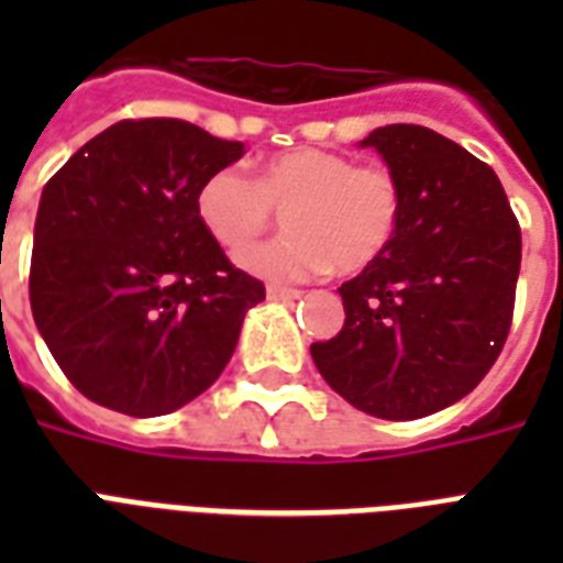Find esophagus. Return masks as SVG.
<instances>
[{
    "label": "esophagus",
    "instance_id": "obj_1",
    "mask_svg": "<svg viewBox=\"0 0 563 563\" xmlns=\"http://www.w3.org/2000/svg\"><path fill=\"white\" fill-rule=\"evenodd\" d=\"M265 295H268V300H295L300 298V289H289V286H277V283H272V286L265 289Z\"/></svg>",
    "mask_w": 563,
    "mask_h": 563
}]
</instances>
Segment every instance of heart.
<instances>
[{
    "label": "heart",
    "mask_w": 563,
    "mask_h": 563,
    "mask_svg": "<svg viewBox=\"0 0 563 563\" xmlns=\"http://www.w3.org/2000/svg\"><path fill=\"white\" fill-rule=\"evenodd\" d=\"M287 212L286 238L245 249L236 263L268 280H307L330 268L362 272L394 245L406 198L388 166L324 148H295L260 166L256 180L239 166L212 172L195 195L203 230L239 251Z\"/></svg>",
    "instance_id": "1"
}]
</instances>
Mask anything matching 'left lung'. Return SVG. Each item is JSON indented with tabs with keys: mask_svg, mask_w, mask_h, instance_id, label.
Returning <instances> with one entry per match:
<instances>
[{
	"mask_svg": "<svg viewBox=\"0 0 563 563\" xmlns=\"http://www.w3.org/2000/svg\"><path fill=\"white\" fill-rule=\"evenodd\" d=\"M400 178L394 245L342 283L344 327L312 360L356 409L385 420L441 411L485 379L511 330L520 224L488 163L423 125L362 140Z\"/></svg>",
	"mask_w": 563,
	"mask_h": 563,
	"instance_id": "1",
	"label": "left lung"
}]
</instances>
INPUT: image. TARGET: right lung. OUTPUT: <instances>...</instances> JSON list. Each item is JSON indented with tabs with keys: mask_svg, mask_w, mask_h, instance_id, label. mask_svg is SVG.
I'll return each mask as SVG.
<instances>
[{
	"mask_svg": "<svg viewBox=\"0 0 563 563\" xmlns=\"http://www.w3.org/2000/svg\"><path fill=\"white\" fill-rule=\"evenodd\" d=\"M242 143L184 119H122L48 178L31 251L34 324L92 402L157 418L207 391L265 286L195 212Z\"/></svg>",
	"mask_w": 563,
	"mask_h": 563,
	"instance_id": "add662e5",
	"label": "right lung"
}]
</instances>
